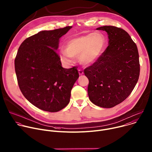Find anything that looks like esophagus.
I'll return each instance as SVG.
<instances>
[{
  "label": "esophagus",
  "instance_id": "34e87169",
  "mask_svg": "<svg viewBox=\"0 0 152 152\" xmlns=\"http://www.w3.org/2000/svg\"><path fill=\"white\" fill-rule=\"evenodd\" d=\"M78 73H79L80 75H82L83 74V71L81 69H78Z\"/></svg>",
  "mask_w": 152,
  "mask_h": 152
}]
</instances>
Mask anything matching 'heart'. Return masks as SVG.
Listing matches in <instances>:
<instances>
[{
    "label": "heart",
    "instance_id": "1",
    "mask_svg": "<svg viewBox=\"0 0 152 152\" xmlns=\"http://www.w3.org/2000/svg\"><path fill=\"white\" fill-rule=\"evenodd\" d=\"M105 45L104 36L99 32L90 33L69 39L65 49L60 50L59 57L65 64L73 62V57H78L84 65H90L97 61Z\"/></svg>",
    "mask_w": 152,
    "mask_h": 152
}]
</instances>
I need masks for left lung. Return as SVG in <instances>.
Listing matches in <instances>:
<instances>
[{
    "label": "left lung",
    "mask_w": 152,
    "mask_h": 152,
    "mask_svg": "<svg viewBox=\"0 0 152 152\" xmlns=\"http://www.w3.org/2000/svg\"><path fill=\"white\" fill-rule=\"evenodd\" d=\"M105 31L108 46L97 61L84 69L89 81L90 101L102 108H112L125 100L140 75L137 47L124 29L112 26L96 28Z\"/></svg>",
    "instance_id": "1"
}]
</instances>
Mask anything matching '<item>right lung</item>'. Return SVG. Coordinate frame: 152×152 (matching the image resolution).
Segmentation results:
<instances>
[{
    "label": "right lung",
    "mask_w": 152,
    "mask_h": 152,
    "mask_svg": "<svg viewBox=\"0 0 152 152\" xmlns=\"http://www.w3.org/2000/svg\"><path fill=\"white\" fill-rule=\"evenodd\" d=\"M71 28L41 31L26 39L18 50L15 71L19 87L27 100L42 110L64 108L79 77L77 68H64L56 53L60 38Z\"/></svg>",
    "instance_id": "right-lung-1"
}]
</instances>
